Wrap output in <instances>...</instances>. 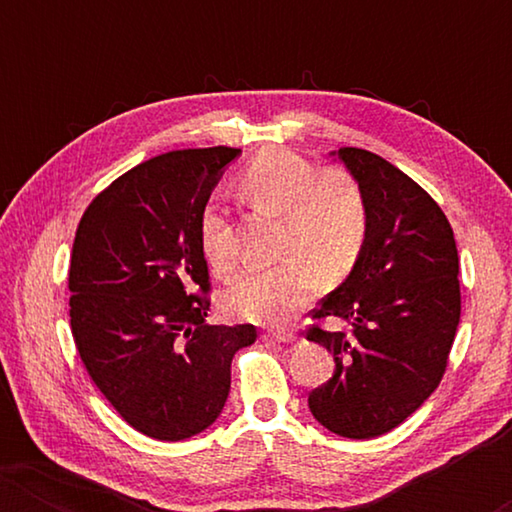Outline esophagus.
<instances>
[{"instance_id":"esophagus-1","label":"esophagus","mask_w":512,"mask_h":512,"mask_svg":"<svg viewBox=\"0 0 512 512\" xmlns=\"http://www.w3.org/2000/svg\"><path fill=\"white\" fill-rule=\"evenodd\" d=\"M261 338L265 342H293L296 340V333L284 331V328H277V331H265Z\"/></svg>"}]
</instances>
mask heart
<instances>
[{"instance_id": "heart-1", "label": "heart", "mask_w": 512, "mask_h": 512, "mask_svg": "<svg viewBox=\"0 0 512 512\" xmlns=\"http://www.w3.org/2000/svg\"><path fill=\"white\" fill-rule=\"evenodd\" d=\"M244 205L282 219L277 268L247 270L230 282L226 305L240 317L282 321L298 310L319 279L340 282L359 261L368 240V200L352 172L319 167L296 151L270 146L258 151L237 177ZM200 244L219 275L237 263L235 233L226 216L205 209Z\"/></svg>"}]
</instances>
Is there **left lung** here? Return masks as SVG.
Returning a JSON list of instances; mask_svg holds the SVG:
<instances>
[{"label": "left lung", "instance_id": "1", "mask_svg": "<svg viewBox=\"0 0 512 512\" xmlns=\"http://www.w3.org/2000/svg\"><path fill=\"white\" fill-rule=\"evenodd\" d=\"M338 156L366 193L370 228L354 270L310 312L347 328H307L335 361L307 403L328 431L368 440L403 424L443 380L461 314L459 254L450 221L417 181L366 149Z\"/></svg>", "mask_w": 512, "mask_h": 512}]
</instances>
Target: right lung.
I'll return each instance as SVG.
<instances>
[{
  "label": "right lung",
  "mask_w": 512,
  "mask_h": 512,
  "mask_svg": "<svg viewBox=\"0 0 512 512\" xmlns=\"http://www.w3.org/2000/svg\"><path fill=\"white\" fill-rule=\"evenodd\" d=\"M240 149L170 151L111 181L69 258V324L90 380L132 429L186 440L221 415L256 328L212 326L200 219Z\"/></svg>",
  "instance_id": "right-lung-1"
}]
</instances>
